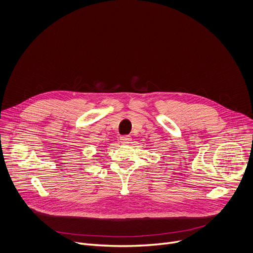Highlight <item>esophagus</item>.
<instances>
[{
	"label": "esophagus",
	"mask_w": 253,
	"mask_h": 253,
	"mask_svg": "<svg viewBox=\"0 0 253 253\" xmlns=\"http://www.w3.org/2000/svg\"><path fill=\"white\" fill-rule=\"evenodd\" d=\"M131 141V137L129 135H124L120 137V142L122 144H128Z\"/></svg>",
	"instance_id": "1"
}]
</instances>
